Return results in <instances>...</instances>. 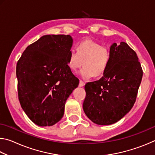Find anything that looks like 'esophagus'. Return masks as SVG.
I'll list each match as a JSON object with an SVG mask.
<instances>
[{
    "label": "esophagus",
    "instance_id": "34e87169",
    "mask_svg": "<svg viewBox=\"0 0 155 155\" xmlns=\"http://www.w3.org/2000/svg\"><path fill=\"white\" fill-rule=\"evenodd\" d=\"M84 85H85V83H84L83 81L80 80V81H79V86H80V87H83Z\"/></svg>",
    "mask_w": 155,
    "mask_h": 155
}]
</instances>
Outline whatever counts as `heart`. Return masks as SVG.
Masks as SVG:
<instances>
[{
	"label": "heart",
	"mask_w": 155,
	"mask_h": 155,
	"mask_svg": "<svg viewBox=\"0 0 155 155\" xmlns=\"http://www.w3.org/2000/svg\"><path fill=\"white\" fill-rule=\"evenodd\" d=\"M110 61L111 52L109 48L91 40L81 41L77 46V51H72L68 54V66L73 71L84 64V68L79 72L84 79L103 75Z\"/></svg>",
	"instance_id": "heart-1"
}]
</instances>
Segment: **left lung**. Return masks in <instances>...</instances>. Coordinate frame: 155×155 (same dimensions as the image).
<instances>
[{"label": "left lung", "instance_id": "left-lung-1", "mask_svg": "<svg viewBox=\"0 0 155 155\" xmlns=\"http://www.w3.org/2000/svg\"><path fill=\"white\" fill-rule=\"evenodd\" d=\"M111 61L103 77L86 83L83 111L98 125L119 121L134 105L143 76L136 52L127 43L110 47Z\"/></svg>", "mask_w": 155, "mask_h": 155}]
</instances>
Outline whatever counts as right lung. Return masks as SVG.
Returning a JSON list of instances; mask_svg holds the SVG:
<instances>
[{"label": "right lung", "mask_w": 155, "mask_h": 155, "mask_svg": "<svg viewBox=\"0 0 155 155\" xmlns=\"http://www.w3.org/2000/svg\"><path fill=\"white\" fill-rule=\"evenodd\" d=\"M73 40L69 35H46L28 46L16 66L20 105L40 127L55 124L79 83L68 66Z\"/></svg>", "instance_id": "right-lung-1"}]
</instances>
